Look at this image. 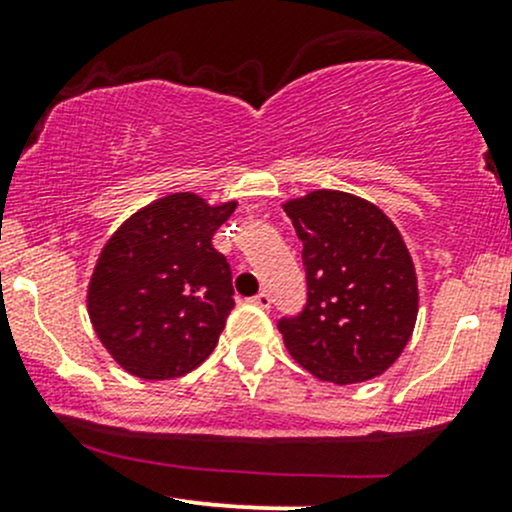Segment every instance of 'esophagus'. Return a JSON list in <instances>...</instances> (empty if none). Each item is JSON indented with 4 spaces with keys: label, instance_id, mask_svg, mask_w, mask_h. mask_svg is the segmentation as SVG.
<instances>
[{
    "label": "esophagus",
    "instance_id": "34e87169",
    "mask_svg": "<svg viewBox=\"0 0 512 512\" xmlns=\"http://www.w3.org/2000/svg\"><path fill=\"white\" fill-rule=\"evenodd\" d=\"M252 304H257L260 309H270V304H272L270 292H257L255 297H252Z\"/></svg>",
    "mask_w": 512,
    "mask_h": 512
}]
</instances>
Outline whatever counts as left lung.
I'll list each match as a JSON object with an SVG mask.
<instances>
[{
  "label": "left lung",
  "instance_id": "8db88e82",
  "mask_svg": "<svg viewBox=\"0 0 512 512\" xmlns=\"http://www.w3.org/2000/svg\"><path fill=\"white\" fill-rule=\"evenodd\" d=\"M285 213L307 272V304L277 322L289 354L339 386L384 374L418 314L416 270L396 225L369 200L339 190L289 200Z\"/></svg>",
  "mask_w": 512,
  "mask_h": 512
}]
</instances>
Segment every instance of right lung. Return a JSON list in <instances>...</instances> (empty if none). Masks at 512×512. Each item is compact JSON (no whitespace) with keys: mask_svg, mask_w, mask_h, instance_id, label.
<instances>
[{"mask_svg":"<svg viewBox=\"0 0 512 512\" xmlns=\"http://www.w3.org/2000/svg\"><path fill=\"white\" fill-rule=\"evenodd\" d=\"M235 205L165 195L106 242L89 285V317L128 374L175 379L213 354L235 307L230 262L213 235Z\"/></svg>","mask_w":512,"mask_h":512,"instance_id":"1","label":"right lung"}]
</instances>
